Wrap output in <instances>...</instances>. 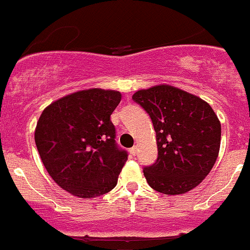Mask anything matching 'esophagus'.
I'll list each match as a JSON object with an SVG mask.
<instances>
[{"instance_id": "1", "label": "esophagus", "mask_w": 250, "mask_h": 250, "mask_svg": "<svg viewBox=\"0 0 250 250\" xmlns=\"http://www.w3.org/2000/svg\"><path fill=\"white\" fill-rule=\"evenodd\" d=\"M130 153H131V155H133V157H135V155L137 154V147H136V146H133V147L130 149Z\"/></svg>"}]
</instances>
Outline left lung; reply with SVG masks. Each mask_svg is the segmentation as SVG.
Instances as JSON below:
<instances>
[{
	"label": "left lung",
	"instance_id": "obj_1",
	"mask_svg": "<svg viewBox=\"0 0 250 250\" xmlns=\"http://www.w3.org/2000/svg\"><path fill=\"white\" fill-rule=\"evenodd\" d=\"M133 102L152 119L158 158L143 167L148 185L164 194H182L198 186L216 162L221 124L197 96L159 85L137 91Z\"/></svg>",
	"mask_w": 250,
	"mask_h": 250
}]
</instances>
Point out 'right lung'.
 Segmentation results:
<instances>
[{
    "label": "right lung",
    "instance_id": "add662e5",
    "mask_svg": "<svg viewBox=\"0 0 250 250\" xmlns=\"http://www.w3.org/2000/svg\"><path fill=\"white\" fill-rule=\"evenodd\" d=\"M122 101L118 91H79L49 104L35 130L42 163L58 186L80 198L112 191L127 160L115 142L110 115Z\"/></svg>",
    "mask_w": 250,
    "mask_h": 250
}]
</instances>
